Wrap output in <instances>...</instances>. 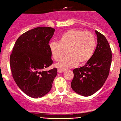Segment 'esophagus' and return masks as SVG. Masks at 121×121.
<instances>
[{
  "label": "esophagus",
  "instance_id": "34e87169",
  "mask_svg": "<svg viewBox=\"0 0 121 121\" xmlns=\"http://www.w3.org/2000/svg\"><path fill=\"white\" fill-rule=\"evenodd\" d=\"M64 71H65V70H64V69H60V68H59L58 70H57V72H58L59 73H63Z\"/></svg>",
  "mask_w": 121,
  "mask_h": 121
}]
</instances>
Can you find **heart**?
I'll return each instance as SVG.
<instances>
[{
    "label": "heart",
    "instance_id": "1",
    "mask_svg": "<svg viewBox=\"0 0 121 121\" xmlns=\"http://www.w3.org/2000/svg\"><path fill=\"white\" fill-rule=\"evenodd\" d=\"M48 46L51 56L56 61L61 59L65 50L67 51V57L56 66L68 69L78 64H85L91 58L96 47V39L93 33L88 31L70 30L59 36L58 42H50Z\"/></svg>",
    "mask_w": 121,
    "mask_h": 121
}]
</instances>
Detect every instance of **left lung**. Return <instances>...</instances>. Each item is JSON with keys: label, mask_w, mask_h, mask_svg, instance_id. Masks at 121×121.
<instances>
[{"label": "left lung", "mask_w": 121, "mask_h": 121, "mask_svg": "<svg viewBox=\"0 0 121 121\" xmlns=\"http://www.w3.org/2000/svg\"><path fill=\"white\" fill-rule=\"evenodd\" d=\"M98 44L93 55L84 67L73 70L72 89L84 96H90L100 89L107 79L112 64V50L103 35L95 31Z\"/></svg>", "instance_id": "1"}]
</instances>
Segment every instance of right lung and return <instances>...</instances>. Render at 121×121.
Masks as SVG:
<instances>
[{"label": "right lung", "instance_id": "add662e5", "mask_svg": "<svg viewBox=\"0 0 121 121\" xmlns=\"http://www.w3.org/2000/svg\"><path fill=\"white\" fill-rule=\"evenodd\" d=\"M54 31L40 26L25 32L16 40L11 54L13 78L19 88L31 98L47 94L57 75L56 68L43 70L53 64L48 45Z\"/></svg>", "mask_w": 121, "mask_h": 121}]
</instances>
